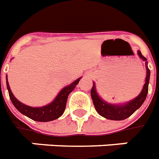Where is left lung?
Instances as JSON below:
<instances>
[{
    "instance_id": "obj_1",
    "label": "left lung",
    "mask_w": 159,
    "mask_h": 159,
    "mask_svg": "<svg viewBox=\"0 0 159 159\" xmlns=\"http://www.w3.org/2000/svg\"><path fill=\"white\" fill-rule=\"evenodd\" d=\"M138 54L140 58L145 61L146 66V78L145 83L143 85V90L139 93L138 97H135L134 99L127 102L123 105H113L110 104L108 102H105L97 94V90H96V85L95 82L93 83L92 88L91 90V97H92V102L94 104L96 111L98 112L100 116H103L105 118L112 120H125L128 117L135 112L145 101L147 94L148 91V82H149V77H150V70L148 69V63L146 61V57L142 55L140 51H138Z\"/></svg>"
}]
</instances>
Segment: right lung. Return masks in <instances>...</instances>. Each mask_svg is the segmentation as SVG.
<instances>
[{
    "label": "right lung",
    "mask_w": 159,
    "mask_h": 159,
    "mask_svg": "<svg viewBox=\"0 0 159 159\" xmlns=\"http://www.w3.org/2000/svg\"><path fill=\"white\" fill-rule=\"evenodd\" d=\"M81 78L82 77L77 78L72 83L63 87L53 102L47 106H42V107H31V106H26L16 99V97H14L13 93L11 92V90L9 86L7 75H6V86H7L9 96H10L11 102L21 114H23L33 120L39 121V122H48V121L54 120L56 119L59 118L63 114L66 108L68 95L74 90Z\"/></svg>",
    "instance_id": "right-lung-1"
}]
</instances>
